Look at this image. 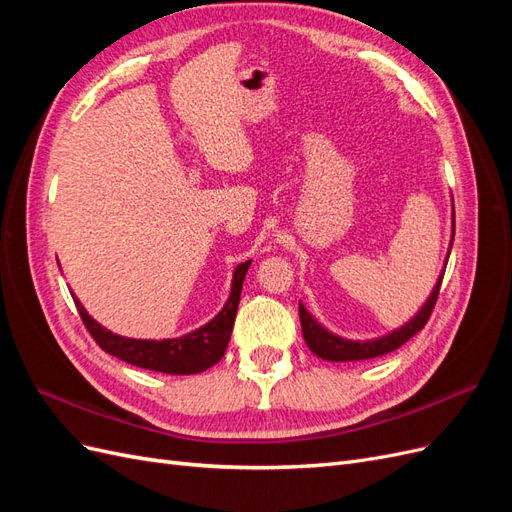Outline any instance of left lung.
Here are the masks:
<instances>
[{"label": "left lung", "instance_id": "8db88e82", "mask_svg": "<svg viewBox=\"0 0 512 512\" xmlns=\"http://www.w3.org/2000/svg\"><path fill=\"white\" fill-rule=\"evenodd\" d=\"M451 239H455V205H453V235H451ZM451 247H453V241H451V245H448L444 269H446L448 256H451ZM442 277H444V271L440 273L438 282H436V286H433V290L429 292V297L423 303V307L418 309V312L406 324H401L399 329L386 333L382 337L363 339V342H361V339H346L342 335H335L333 331L324 327V324H320L312 314H309L303 303H299L301 329H303V337H305L307 348L312 350L316 356H320V359L333 361V363L376 359V356H382V354H389V352L397 350L399 346H404L410 337H414L427 324V320L431 316V309L438 301Z\"/></svg>", "mask_w": 512, "mask_h": 512}]
</instances>
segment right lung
Here are the masks:
<instances>
[{
	"label": "right lung",
	"mask_w": 512,
	"mask_h": 512,
	"mask_svg": "<svg viewBox=\"0 0 512 512\" xmlns=\"http://www.w3.org/2000/svg\"><path fill=\"white\" fill-rule=\"evenodd\" d=\"M250 265L252 260H245L241 265H237L235 273H232L230 294L220 312L215 314L207 324H203V327H198L181 337L134 339V337L117 335L113 331L104 329L100 322L91 318L87 314V309L83 307V303L76 299L74 292H72V299L76 309H79L87 331L96 339L98 346L104 352L143 369L162 371V374H173V376H190V374H200V371L209 369L224 356L230 342L232 327H235L241 288Z\"/></svg>",
	"instance_id": "1"
}]
</instances>
